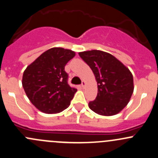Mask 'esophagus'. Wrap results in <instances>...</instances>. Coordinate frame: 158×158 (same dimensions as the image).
I'll list each match as a JSON object with an SVG mask.
<instances>
[{"mask_svg":"<svg viewBox=\"0 0 158 158\" xmlns=\"http://www.w3.org/2000/svg\"><path fill=\"white\" fill-rule=\"evenodd\" d=\"M85 81H82V84H81V87L84 89V88H85Z\"/></svg>","mask_w":158,"mask_h":158,"instance_id":"1","label":"esophagus"}]
</instances>
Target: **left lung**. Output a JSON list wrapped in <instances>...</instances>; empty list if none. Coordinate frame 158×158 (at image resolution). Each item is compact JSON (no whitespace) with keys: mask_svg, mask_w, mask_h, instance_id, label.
I'll return each instance as SVG.
<instances>
[{"mask_svg":"<svg viewBox=\"0 0 158 158\" xmlns=\"http://www.w3.org/2000/svg\"><path fill=\"white\" fill-rule=\"evenodd\" d=\"M89 65L98 84V94L89 103V109L96 114L111 116L128 105L134 91L133 76L128 67L117 58L104 51L79 52Z\"/></svg>","mask_w":158,"mask_h":158,"instance_id":"left-lung-1","label":"left lung"}]
</instances>
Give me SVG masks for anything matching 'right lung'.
I'll use <instances>...</instances> for the list:
<instances>
[{"label": "right lung", "instance_id": "obj_1", "mask_svg": "<svg viewBox=\"0 0 158 158\" xmlns=\"http://www.w3.org/2000/svg\"><path fill=\"white\" fill-rule=\"evenodd\" d=\"M76 56L71 49L53 47L45 51L23 72L22 85L38 110L56 114L67 109L77 89L67 82L65 66Z\"/></svg>", "mask_w": 158, "mask_h": 158}]
</instances>
